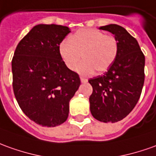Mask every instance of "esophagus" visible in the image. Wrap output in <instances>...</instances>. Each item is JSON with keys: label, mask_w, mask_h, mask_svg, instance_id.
Returning <instances> with one entry per match:
<instances>
[{"label": "esophagus", "mask_w": 156, "mask_h": 156, "mask_svg": "<svg viewBox=\"0 0 156 156\" xmlns=\"http://www.w3.org/2000/svg\"><path fill=\"white\" fill-rule=\"evenodd\" d=\"M80 81H81L82 83H85V82L87 81V80L86 78H84V77H80Z\"/></svg>", "instance_id": "34e87169"}]
</instances>
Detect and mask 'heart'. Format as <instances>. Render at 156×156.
Returning a JSON list of instances; mask_svg holds the SVG:
<instances>
[{
	"label": "heart",
	"instance_id": "b5f03b06",
	"mask_svg": "<svg viewBox=\"0 0 156 156\" xmlns=\"http://www.w3.org/2000/svg\"><path fill=\"white\" fill-rule=\"evenodd\" d=\"M61 58L69 69L75 70L81 59L77 71L88 76L96 69L106 71L116 58L118 44L112 35L94 29H80L59 45Z\"/></svg>",
	"mask_w": 156,
	"mask_h": 156
}]
</instances>
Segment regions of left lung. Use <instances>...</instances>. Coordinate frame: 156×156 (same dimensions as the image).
<instances>
[{
	"mask_svg": "<svg viewBox=\"0 0 156 156\" xmlns=\"http://www.w3.org/2000/svg\"><path fill=\"white\" fill-rule=\"evenodd\" d=\"M115 35L116 58L103 76L92 78L89 98L92 116L102 122H117L129 114L141 95L144 82L145 58L137 40L123 27L109 24L99 28Z\"/></svg>",
	"mask_w": 156,
	"mask_h": 156,
	"instance_id": "left-lung-1",
	"label": "left lung"
}]
</instances>
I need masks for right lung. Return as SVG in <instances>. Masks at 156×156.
<instances>
[{"instance_id": "add662e5", "label": "right lung", "mask_w": 156, "mask_h": 156, "mask_svg": "<svg viewBox=\"0 0 156 156\" xmlns=\"http://www.w3.org/2000/svg\"><path fill=\"white\" fill-rule=\"evenodd\" d=\"M66 26L38 24L23 38L12 60V87L23 112L36 124L53 127L67 120L69 101L80 85L79 75L61 58Z\"/></svg>"}]
</instances>
